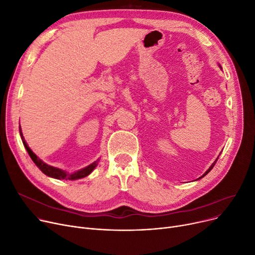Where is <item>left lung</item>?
<instances>
[{
	"mask_svg": "<svg viewBox=\"0 0 255 255\" xmlns=\"http://www.w3.org/2000/svg\"><path fill=\"white\" fill-rule=\"evenodd\" d=\"M219 67H220V68H221V66H220V65H219ZM217 160H218V158H217V159H216V160H215V161H214V163H213V164H212V165H211V166H210V167H209V169H208V170H207V171H206V172H205V173H204V175H203V176H202V177H200V178H199V179H202V178H204V177H205V176H206V175H208V173H209V172H210V171H211V169H212V168H213V167H214V165H215V163H216V162H217Z\"/></svg>",
	"mask_w": 255,
	"mask_h": 255,
	"instance_id": "8db88e82",
	"label": "left lung"
}]
</instances>
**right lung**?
<instances>
[{
    "instance_id": "right-lung-1",
    "label": "right lung",
    "mask_w": 255,
    "mask_h": 255,
    "mask_svg": "<svg viewBox=\"0 0 255 255\" xmlns=\"http://www.w3.org/2000/svg\"><path fill=\"white\" fill-rule=\"evenodd\" d=\"M19 134H20V137H21V140H22V143L24 145V148L26 149V151H28L31 159L34 161V163L38 166V168L41 170L44 175L48 176V177H51V178H55V179H58V180H77V179H82V178H85L87 176H89L90 173L94 170V168H95L97 166V162L99 161V160H97V161L93 162L92 164H90L89 166L80 169V170H77L73 173H68L67 171L63 170V169H60L58 167H53L51 165H48L46 163H44L41 159H39L36 154L33 153V151L29 148L28 143H26V141L24 140V137L22 135V132H21V128L19 127Z\"/></svg>"
}]
</instances>
